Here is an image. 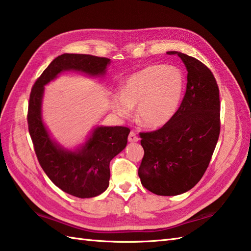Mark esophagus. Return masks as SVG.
I'll list each match as a JSON object with an SVG mask.
<instances>
[{
	"label": "esophagus",
	"mask_w": 251,
	"mask_h": 251,
	"mask_svg": "<svg viewBox=\"0 0 251 251\" xmlns=\"http://www.w3.org/2000/svg\"><path fill=\"white\" fill-rule=\"evenodd\" d=\"M127 140H129V142H137V141H139V137H137L135 132L131 131L130 134H129V137H127Z\"/></svg>",
	"instance_id": "34e87169"
}]
</instances>
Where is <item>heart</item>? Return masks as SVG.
Returning <instances> with one entry per match:
<instances>
[{
    "label": "heart",
    "instance_id": "heart-1",
    "mask_svg": "<svg viewBox=\"0 0 251 251\" xmlns=\"http://www.w3.org/2000/svg\"><path fill=\"white\" fill-rule=\"evenodd\" d=\"M185 80L175 66L151 65L131 75L120 89L121 96L114 100L121 117L131 114L137 106V118L150 127L167 125L181 104Z\"/></svg>",
    "mask_w": 251,
    "mask_h": 251
}]
</instances>
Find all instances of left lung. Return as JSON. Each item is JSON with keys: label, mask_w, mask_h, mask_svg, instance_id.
Returning <instances> with one entry per match:
<instances>
[{"label": "left lung", "mask_w": 251, "mask_h": 251, "mask_svg": "<svg viewBox=\"0 0 251 251\" xmlns=\"http://www.w3.org/2000/svg\"><path fill=\"white\" fill-rule=\"evenodd\" d=\"M177 54L187 69L186 92L173 118L160 129L141 133L144 148L139 176L146 190L176 196L201 181L220 134V96L211 70L198 59Z\"/></svg>", "instance_id": "left-lung-1"}]
</instances>
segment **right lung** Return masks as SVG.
<instances>
[{"instance_id": "obj_1", "label": "right lung", "mask_w": 251, "mask_h": 251, "mask_svg": "<svg viewBox=\"0 0 251 251\" xmlns=\"http://www.w3.org/2000/svg\"><path fill=\"white\" fill-rule=\"evenodd\" d=\"M110 59L86 54H63L56 57L35 81L28 106V129L40 166L56 186L79 198L100 195L109 185L110 160L125 150L129 127L97 126L76 151H67L50 139L42 121L41 105L44 85L64 70L103 75Z\"/></svg>"}]
</instances>
